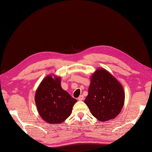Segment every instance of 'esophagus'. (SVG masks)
<instances>
[{"mask_svg": "<svg viewBox=\"0 0 152 152\" xmlns=\"http://www.w3.org/2000/svg\"><path fill=\"white\" fill-rule=\"evenodd\" d=\"M77 99L79 100V101H83V100L84 99V96H83V95H80V96L79 97H78Z\"/></svg>", "mask_w": 152, "mask_h": 152, "instance_id": "esophagus-1", "label": "esophagus"}]
</instances>
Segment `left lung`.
<instances>
[{"mask_svg": "<svg viewBox=\"0 0 152 152\" xmlns=\"http://www.w3.org/2000/svg\"><path fill=\"white\" fill-rule=\"evenodd\" d=\"M85 103L98 120H112L119 115L124 105V89L109 71L99 67L91 76Z\"/></svg>", "mask_w": 152, "mask_h": 152, "instance_id": "obj_1", "label": "left lung"}]
</instances>
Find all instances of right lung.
Wrapping results in <instances>:
<instances>
[{
	"label": "right lung",
	"instance_id": "1",
	"mask_svg": "<svg viewBox=\"0 0 152 152\" xmlns=\"http://www.w3.org/2000/svg\"><path fill=\"white\" fill-rule=\"evenodd\" d=\"M34 99L39 115L50 124H60L66 120L77 102L62 88L61 77L50 75L39 84Z\"/></svg>",
	"mask_w": 152,
	"mask_h": 152
}]
</instances>
